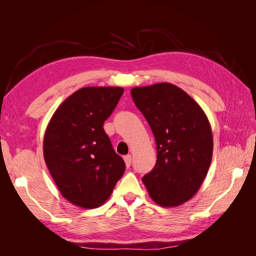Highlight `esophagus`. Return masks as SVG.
Listing matches in <instances>:
<instances>
[{
	"label": "esophagus",
	"instance_id": "obj_1",
	"mask_svg": "<svg viewBox=\"0 0 256 256\" xmlns=\"http://www.w3.org/2000/svg\"><path fill=\"white\" fill-rule=\"evenodd\" d=\"M124 160H125L126 166L129 168L131 166V161H132V157H131V154H127V156L124 157Z\"/></svg>",
	"mask_w": 256,
	"mask_h": 256
}]
</instances>
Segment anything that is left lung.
Segmentation results:
<instances>
[{
  "mask_svg": "<svg viewBox=\"0 0 256 256\" xmlns=\"http://www.w3.org/2000/svg\"><path fill=\"white\" fill-rule=\"evenodd\" d=\"M131 96L157 145L156 166L142 182L154 203L180 206L198 191L210 166V124L196 100L174 84L134 88Z\"/></svg>",
  "mask_w": 256,
  "mask_h": 256,
  "instance_id": "left-lung-1",
  "label": "left lung"
}]
</instances>
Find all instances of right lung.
<instances>
[{
	"label": "right lung",
	"instance_id": "1",
	"mask_svg": "<svg viewBox=\"0 0 256 256\" xmlns=\"http://www.w3.org/2000/svg\"><path fill=\"white\" fill-rule=\"evenodd\" d=\"M122 92L118 86L82 88L60 104L46 129V164L60 194L74 205L102 206L125 172L104 130Z\"/></svg>",
	"mask_w": 256,
	"mask_h": 256
}]
</instances>
